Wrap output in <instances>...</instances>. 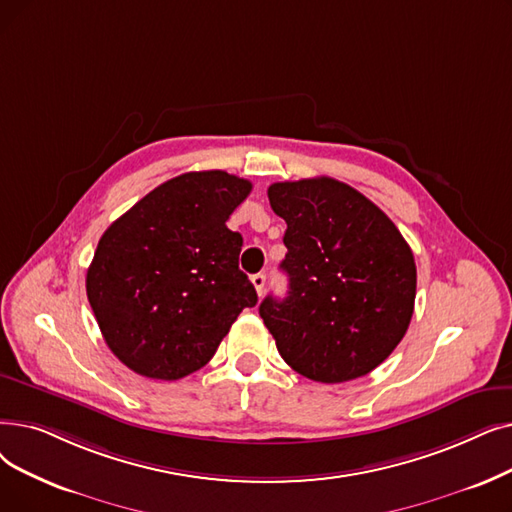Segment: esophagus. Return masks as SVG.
Wrapping results in <instances>:
<instances>
[{"mask_svg": "<svg viewBox=\"0 0 512 512\" xmlns=\"http://www.w3.org/2000/svg\"><path fill=\"white\" fill-rule=\"evenodd\" d=\"M251 282H253V286H255L257 295L261 297L263 291H265V276H263V274H255V276H251Z\"/></svg>", "mask_w": 512, "mask_h": 512, "instance_id": "esophagus-1", "label": "esophagus"}]
</instances>
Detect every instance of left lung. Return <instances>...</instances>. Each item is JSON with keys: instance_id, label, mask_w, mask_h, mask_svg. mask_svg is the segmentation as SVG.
I'll return each mask as SVG.
<instances>
[{"instance_id": "8db88e82", "label": "left lung", "mask_w": 512, "mask_h": 512, "mask_svg": "<svg viewBox=\"0 0 512 512\" xmlns=\"http://www.w3.org/2000/svg\"><path fill=\"white\" fill-rule=\"evenodd\" d=\"M286 221L288 295L259 316L282 360L318 383L360 379L404 339L416 297L412 249L393 221L355 188L311 177L268 188Z\"/></svg>"}]
</instances>
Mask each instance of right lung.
<instances>
[{"label": "right lung", "instance_id": "right-lung-1", "mask_svg": "<svg viewBox=\"0 0 512 512\" xmlns=\"http://www.w3.org/2000/svg\"><path fill=\"white\" fill-rule=\"evenodd\" d=\"M251 188L219 169L182 173L102 234L87 299L106 345L133 372L157 381L196 372L257 303L238 268L242 236L226 226Z\"/></svg>", "mask_w": 512, "mask_h": 512}]
</instances>
